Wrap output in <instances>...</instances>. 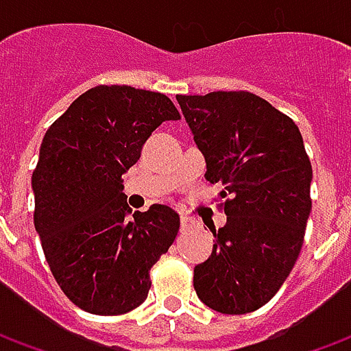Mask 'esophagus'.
I'll list each match as a JSON object with an SVG mask.
<instances>
[{
	"label": "esophagus",
	"instance_id": "1",
	"mask_svg": "<svg viewBox=\"0 0 351 351\" xmlns=\"http://www.w3.org/2000/svg\"><path fill=\"white\" fill-rule=\"evenodd\" d=\"M190 223H191L190 216H186V214H180V226H182V229L190 228Z\"/></svg>",
	"mask_w": 351,
	"mask_h": 351
}]
</instances>
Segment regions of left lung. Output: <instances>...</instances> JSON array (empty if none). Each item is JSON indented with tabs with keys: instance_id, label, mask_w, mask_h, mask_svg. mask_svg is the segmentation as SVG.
I'll list each match as a JSON object with an SVG mask.
<instances>
[{
	"instance_id": "obj_1",
	"label": "left lung",
	"mask_w": 351,
	"mask_h": 351,
	"mask_svg": "<svg viewBox=\"0 0 351 351\" xmlns=\"http://www.w3.org/2000/svg\"><path fill=\"white\" fill-rule=\"evenodd\" d=\"M206 163L221 184L228 223L213 231L210 258L193 269L208 308L246 314L269 302L301 252L308 221L312 165L299 128L250 92L176 95Z\"/></svg>"
}]
</instances>
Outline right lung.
Instances as JSON below:
<instances>
[{
	"label": "right lung",
	"mask_w": 351,
	"mask_h": 351,
	"mask_svg": "<svg viewBox=\"0 0 351 351\" xmlns=\"http://www.w3.org/2000/svg\"><path fill=\"white\" fill-rule=\"evenodd\" d=\"M178 118L163 93L95 86L43 137L32 175L35 231L58 286L90 314L118 316L143 304L150 269L178 233L171 206L131 213L122 184L152 131Z\"/></svg>",
	"instance_id": "1"
}]
</instances>
